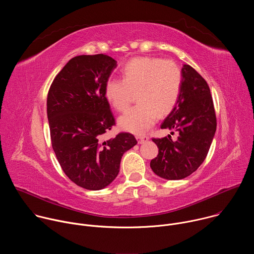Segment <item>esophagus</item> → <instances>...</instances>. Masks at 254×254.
Returning a JSON list of instances; mask_svg holds the SVG:
<instances>
[{
  "label": "esophagus",
  "mask_w": 254,
  "mask_h": 254,
  "mask_svg": "<svg viewBox=\"0 0 254 254\" xmlns=\"http://www.w3.org/2000/svg\"><path fill=\"white\" fill-rule=\"evenodd\" d=\"M136 139H137L138 143H143L147 140H149V136L148 135H136Z\"/></svg>",
  "instance_id": "esophagus-1"
}]
</instances>
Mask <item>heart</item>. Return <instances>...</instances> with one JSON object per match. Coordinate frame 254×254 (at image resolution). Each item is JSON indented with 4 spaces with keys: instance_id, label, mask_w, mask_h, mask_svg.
<instances>
[{
    "instance_id": "b5f03b06",
    "label": "heart",
    "mask_w": 254,
    "mask_h": 254,
    "mask_svg": "<svg viewBox=\"0 0 254 254\" xmlns=\"http://www.w3.org/2000/svg\"><path fill=\"white\" fill-rule=\"evenodd\" d=\"M123 78L112 77L104 86V95L118 112L126 111L136 92V105L119 119L120 127L133 133L147 131L160 116L177 104L183 86V72L173 60L159 57H136L122 68Z\"/></svg>"
}]
</instances>
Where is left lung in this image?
<instances>
[{"mask_svg": "<svg viewBox=\"0 0 254 254\" xmlns=\"http://www.w3.org/2000/svg\"><path fill=\"white\" fill-rule=\"evenodd\" d=\"M183 86L179 100L161 128L179 131L176 141L171 135L153 138L159 148L151 161L156 175L167 180H181L194 173L204 162L216 131V115L206 80L190 65L182 68Z\"/></svg>", "mask_w": 254, "mask_h": 254, "instance_id": "obj_1", "label": "left lung"}]
</instances>
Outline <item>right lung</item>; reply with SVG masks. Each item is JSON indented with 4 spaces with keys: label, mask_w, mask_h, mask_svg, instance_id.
I'll return each instance as SVG.
<instances>
[{
    "label": "right lung",
    "mask_w": 254,
    "mask_h": 254,
    "mask_svg": "<svg viewBox=\"0 0 254 254\" xmlns=\"http://www.w3.org/2000/svg\"><path fill=\"white\" fill-rule=\"evenodd\" d=\"M117 61L105 54L70 59L47 96L52 148L65 175L77 186L100 190L120 172L123 155L136 144L129 132L104 139L116 126L104 86Z\"/></svg>",
    "instance_id": "right-lung-1"
}]
</instances>
